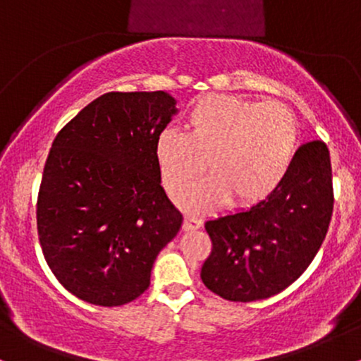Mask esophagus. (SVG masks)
I'll return each mask as SVG.
<instances>
[{
  "label": "esophagus",
  "mask_w": 361,
  "mask_h": 361,
  "mask_svg": "<svg viewBox=\"0 0 361 361\" xmlns=\"http://www.w3.org/2000/svg\"><path fill=\"white\" fill-rule=\"evenodd\" d=\"M185 231H197L202 227V219L195 217V215H188L185 221Z\"/></svg>",
  "instance_id": "esophagus-1"
}]
</instances>
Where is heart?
Listing matches in <instances>:
<instances>
[{
    "label": "heart",
    "instance_id": "obj_1",
    "mask_svg": "<svg viewBox=\"0 0 361 361\" xmlns=\"http://www.w3.org/2000/svg\"><path fill=\"white\" fill-rule=\"evenodd\" d=\"M299 123L283 103H255L229 94H210L190 106L185 132L164 128L156 154L168 188L175 193L205 168L210 175L192 186L186 202L209 210L233 195L251 204L270 195L295 156Z\"/></svg>",
    "mask_w": 361,
    "mask_h": 361
}]
</instances>
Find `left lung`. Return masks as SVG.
Wrapping results in <instances>:
<instances>
[{
    "label": "left lung",
    "mask_w": 361,
    "mask_h": 361,
    "mask_svg": "<svg viewBox=\"0 0 361 361\" xmlns=\"http://www.w3.org/2000/svg\"><path fill=\"white\" fill-rule=\"evenodd\" d=\"M329 149L304 144L287 175L264 200L205 222L212 252L202 267L205 287L222 299H268L293 283L324 241L333 215Z\"/></svg>",
    "instance_id": "8db88e82"
}]
</instances>
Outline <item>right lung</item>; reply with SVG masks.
<instances>
[{"label": "right lung", "instance_id": "obj_1", "mask_svg": "<svg viewBox=\"0 0 361 361\" xmlns=\"http://www.w3.org/2000/svg\"><path fill=\"white\" fill-rule=\"evenodd\" d=\"M178 111L166 91H111L56 135L45 161L37 229L56 279L78 299H137L183 215L161 186L156 142Z\"/></svg>", "mask_w": 361, "mask_h": 361}]
</instances>
